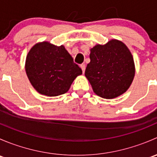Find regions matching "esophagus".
<instances>
[{"mask_svg": "<svg viewBox=\"0 0 157 157\" xmlns=\"http://www.w3.org/2000/svg\"><path fill=\"white\" fill-rule=\"evenodd\" d=\"M80 67H81L83 73H84L85 69H86V65H85L84 64H80Z\"/></svg>", "mask_w": 157, "mask_h": 157, "instance_id": "esophagus-1", "label": "esophagus"}]
</instances>
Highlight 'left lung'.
I'll use <instances>...</instances> for the list:
<instances>
[{
  "mask_svg": "<svg viewBox=\"0 0 157 157\" xmlns=\"http://www.w3.org/2000/svg\"><path fill=\"white\" fill-rule=\"evenodd\" d=\"M90 62L85 76L93 91L105 99H113L129 88L134 77V59L123 42L111 40L90 50Z\"/></svg>",
  "mask_w": 157,
  "mask_h": 157,
  "instance_id": "left-lung-1",
  "label": "left lung"
}]
</instances>
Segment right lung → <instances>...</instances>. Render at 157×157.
Segmentation results:
<instances>
[{
    "mask_svg": "<svg viewBox=\"0 0 157 157\" xmlns=\"http://www.w3.org/2000/svg\"><path fill=\"white\" fill-rule=\"evenodd\" d=\"M26 71L30 83L39 93L56 96L67 93L82 70L63 45L44 42L28 53Z\"/></svg>",
    "mask_w": 157,
    "mask_h": 157,
    "instance_id": "right-lung-1",
    "label": "right lung"
}]
</instances>
